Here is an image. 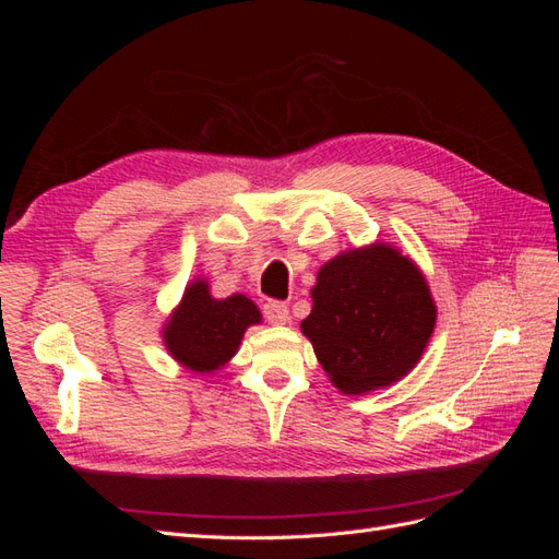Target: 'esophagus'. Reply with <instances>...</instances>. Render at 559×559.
I'll return each instance as SVG.
<instances>
[{"instance_id": "1", "label": "esophagus", "mask_w": 559, "mask_h": 559, "mask_svg": "<svg viewBox=\"0 0 559 559\" xmlns=\"http://www.w3.org/2000/svg\"><path fill=\"white\" fill-rule=\"evenodd\" d=\"M263 314H265V319L270 321V324H275V326H284V324H289V308L284 306V302H280V300H267L265 306H263Z\"/></svg>"}]
</instances>
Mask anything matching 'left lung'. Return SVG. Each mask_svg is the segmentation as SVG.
Instances as JSON below:
<instances>
[{"label": "left lung", "mask_w": 559, "mask_h": 559, "mask_svg": "<svg viewBox=\"0 0 559 559\" xmlns=\"http://www.w3.org/2000/svg\"><path fill=\"white\" fill-rule=\"evenodd\" d=\"M310 296L312 312L300 331L331 384L347 396L403 380L436 329L425 273L389 242L337 253L319 267Z\"/></svg>", "instance_id": "obj_1"}]
</instances>
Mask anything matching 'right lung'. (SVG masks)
Returning <instances> with one entry per match:
<instances>
[{"label": "right lung", "instance_id": "add662e5", "mask_svg": "<svg viewBox=\"0 0 559 559\" xmlns=\"http://www.w3.org/2000/svg\"><path fill=\"white\" fill-rule=\"evenodd\" d=\"M261 324V310L245 294L214 298L207 277L186 284L179 306L160 329L170 357L198 376L222 370L240 349L249 326Z\"/></svg>", "mask_w": 559, "mask_h": 559}]
</instances>
